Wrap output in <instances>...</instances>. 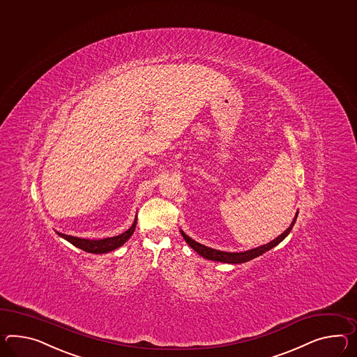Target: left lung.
Here are the masks:
<instances>
[{
	"label": "left lung",
	"instance_id": "obj_1",
	"mask_svg": "<svg viewBox=\"0 0 357 357\" xmlns=\"http://www.w3.org/2000/svg\"><path fill=\"white\" fill-rule=\"evenodd\" d=\"M296 217H298V211H296V217L293 219L291 225L287 227V229L281 235L278 236L276 238H273L270 243H264V245H261V246L254 248V249H250V250H246V252H222V250H217V249H213V248L205 246L202 243L195 241L190 236L185 235L182 229H181V234H182L183 238L185 240V243H188L195 252H197V254L201 255V257H204L205 259L222 261V263H229V264H240V263L252 261L254 258H257V257H259L261 254H264V252H268L271 249H273L275 246H278V243H281L290 234L291 228H293L294 223H296Z\"/></svg>",
	"mask_w": 357,
	"mask_h": 357
}]
</instances>
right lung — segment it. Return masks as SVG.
I'll use <instances>...</instances> for the list:
<instances>
[{"instance_id":"right-lung-1","label":"right lung","mask_w":357,"mask_h":357,"mask_svg":"<svg viewBox=\"0 0 357 357\" xmlns=\"http://www.w3.org/2000/svg\"><path fill=\"white\" fill-rule=\"evenodd\" d=\"M137 219H138V217L135 215L134 223L131 225L130 228L128 231H125L121 235L107 237V238L90 240V238H81V237H76V236L64 235V234H61L58 231H56V234L63 237L64 240H67L68 243L75 245L76 248L84 250V252H93V254H105V252L116 250L117 248L122 246L123 243L130 238L131 235L135 231V227H137Z\"/></svg>"}]
</instances>
